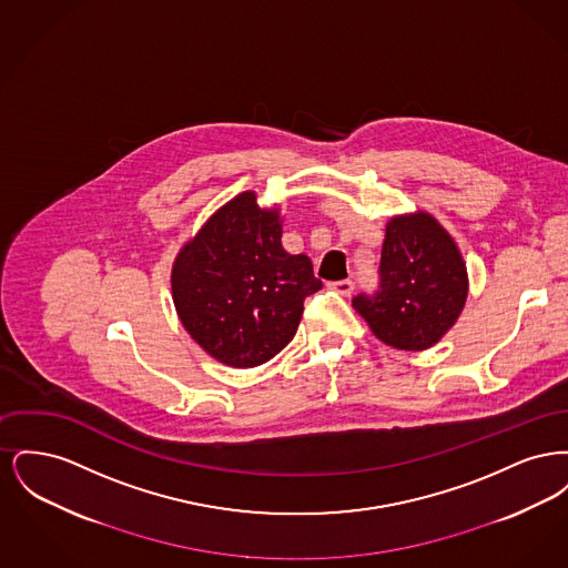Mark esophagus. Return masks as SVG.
I'll use <instances>...</instances> for the list:
<instances>
[{
	"instance_id": "obj_1",
	"label": "esophagus",
	"mask_w": 568,
	"mask_h": 568,
	"mask_svg": "<svg viewBox=\"0 0 568 568\" xmlns=\"http://www.w3.org/2000/svg\"><path fill=\"white\" fill-rule=\"evenodd\" d=\"M329 290H334L336 294L341 296H352L353 294V281L345 278V281H334V283H327Z\"/></svg>"
}]
</instances>
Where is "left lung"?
Returning a JSON list of instances; mask_svg holds the SVG:
<instances>
[{
  "label": "left lung",
  "mask_w": 568,
  "mask_h": 568,
  "mask_svg": "<svg viewBox=\"0 0 568 568\" xmlns=\"http://www.w3.org/2000/svg\"><path fill=\"white\" fill-rule=\"evenodd\" d=\"M468 272L454 236L426 211L394 215L381 248V292L353 297L381 343L400 352L434 347L458 322Z\"/></svg>",
  "instance_id": "8db88e82"
}]
</instances>
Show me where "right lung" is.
<instances>
[{
  "label": "right lung",
  "instance_id": "right-lung-1",
  "mask_svg": "<svg viewBox=\"0 0 568 568\" xmlns=\"http://www.w3.org/2000/svg\"><path fill=\"white\" fill-rule=\"evenodd\" d=\"M281 206L243 191L181 246L170 285L191 338L230 368H253L290 345L304 297L322 290L308 255L281 244Z\"/></svg>",
  "mask_w": 568,
  "mask_h": 568
}]
</instances>
